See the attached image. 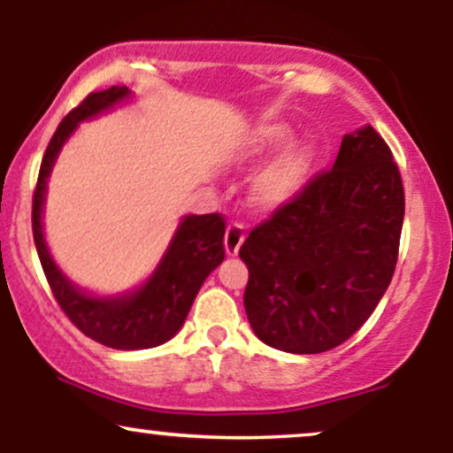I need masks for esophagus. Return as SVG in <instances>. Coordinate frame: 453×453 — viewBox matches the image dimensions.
<instances>
[{
	"label": "esophagus",
	"mask_w": 453,
	"mask_h": 453,
	"mask_svg": "<svg viewBox=\"0 0 453 453\" xmlns=\"http://www.w3.org/2000/svg\"><path fill=\"white\" fill-rule=\"evenodd\" d=\"M242 241H244V230H242L241 223H230L226 230V253L227 256H236Z\"/></svg>",
	"instance_id": "esophagus-1"
}]
</instances>
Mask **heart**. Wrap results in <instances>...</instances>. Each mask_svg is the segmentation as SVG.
Here are the masks:
<instances>
[{"label":"heart","mask_w":453,"mask_h":453,"mask_svg":"<svg viewBox=\"0 0 453 453\" xmlns=\"http://www.w3.org/2000/svg\"><path fill=\"white\" fill-rule=\"evenodd\" d=\"M292 140V129L285 123H268L256 134L253 155L266 157ZM315 164V150L311 147H292L279 155L273 164L257 176L253 187V200L262 209H277L303 189Z\"/></svg>","instance_id":"1"}]
</instances>
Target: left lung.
Returning a JSON list of instances; mask_svg holds the SVG:
<instances>
[{
  "instance_id": "left-lung-1",
  "label": "left lung",
  "mask_w": 453,
  "mask_h": 453,
  "mask_svg": "<svg viewBox=\"0 0 453 453\" xmlns=\"http://www.w3.org/2000/svg\"><path fill=\"white\" fill-rule=\"evenodd\" d=\"M404 189L371 126L347 134L334 165L249 232L244 311L259 341L288 353L345 342L372 315L398 262Z\"/></svg>"
}]
</instances>
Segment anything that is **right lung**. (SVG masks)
<instances>
[{"mask_svg":"<svg viewBox=\"0 0 453 453\" xmlns=\"http://www.w3.org/2000/svg\"><path fill=\"white\" fill-rule=\"evenodd\" d=\"M129 97L127 87H111L89 93L70 111L50 138L40 165L31 206V230L40 264L57 304L82 334L112 349H149L170 341L183 326L202 283L226 257V219L219 212L189 215L180 221L164 259L147 283L119 298H96L74 288L55 266L42 234V204L46 179L57 155L76 126Z\"/></svg>","mask_w":453,"mask_h":453,"instance_id":"add662e5","label":"right lung"}]
</instances>
